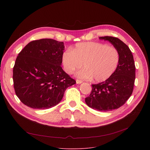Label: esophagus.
I'll list each match as a JSON object with an SVG mask.
<instances>
[{
	"label": "esophagus",
	"mask_w": 150,
	"mask_h": 150,
	"mask_svg": "<svg viewBox=\"0 0 150 150\" xmlns=\"http://www.w3.org/2000/svg\"><path fill=\"white\" fill-rule=\"evenodd\" d=\"M76 84H81L83 83V81L81 80H76Z\"/></svg>",
	"instance_id": "obj_1"
}]
</instances>
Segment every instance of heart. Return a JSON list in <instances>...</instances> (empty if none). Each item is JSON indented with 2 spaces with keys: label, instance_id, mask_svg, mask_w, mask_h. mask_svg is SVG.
Here are the masks:
<instances>
[{
  "label": "heart",
  "instance_id": "obj_1",
  "mask_svg": "<svg viewBox=\"0 0 150 150\" xmlns=\"http://www.w3.org/2000/svg\"><path fill=\"white\" fill-rule=\"evenodd\" d=\"M120 61L118 50L112 46L96 42L78 43L71 50L62 55V63L65 72L72 74L76 69L85 67L76 73L82 79L97 82L106 80L116 70Z\"/></svg>",
  "mask_w": 150,
  "mask_h": 150
}]
</instances>
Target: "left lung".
Returning <instances> with one entry per match:
<instances>
[{
  "label": "left lung",
  "mask_w": 150,
  "mask_h": 150,
  "mask_svg": "<svg viewBox=\"0 0 150 150\" xmlns=\"http://www.w3.org/2000/svg\"><path fill=\"white\" fill-rule=\"evenodd\" d=\"M108 41L119 52L120 61L115 72L103 82L92 85L91 93L85 98L87 105L99 111H109L123 106L133 91L136 67L127 45L112 36L99 37Z\"/></svg>",
  "instance_id": "obj_1"
}]
</instances>
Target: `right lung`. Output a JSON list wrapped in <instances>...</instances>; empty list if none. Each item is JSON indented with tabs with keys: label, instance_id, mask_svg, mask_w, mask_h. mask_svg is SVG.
<instances>
[{
	"label": "right lung",
	"instance_id": "obj_1",
	"mask_svg": "<svg viewBox=\"0 0 150 150\" xmlns=\"http://www.w3.org/2000/svg\"><path fill=\"white\" fill-rule=\"evenodd\" d=\"M64 45L52 39L29 42L13 67L16 94L26 106L45 109L58 105L66 89L76 83L61 67Z\"/></svg>",
	"mask_w": 150,
	"mask_h": 150
}]
</instances>
